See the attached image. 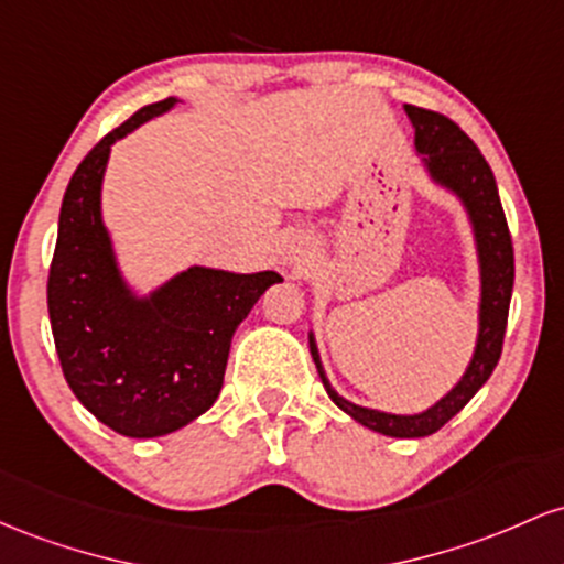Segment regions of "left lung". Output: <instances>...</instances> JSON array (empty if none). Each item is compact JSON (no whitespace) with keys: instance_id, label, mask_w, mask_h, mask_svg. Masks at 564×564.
Returning a JSON list of instances; mask_svg holds the SVG:
<instances>
[{"instance_id":"1","label":"left lung","mask_w":564,"mask_h":564,"mask_svg":"<svg viewBox=\"0 0 564 564\" xmlns=\"http://www.w3.org/2000/svg\"><path fill=\"white\" fill-rule=\"evenodd\" d=\"M404 111L413 119L415 149L426 156L429 173L434 175V181L453 188L464 199L466 210L471 215L474 234H477L479 263H482V306H479L477 349H474L469 370L451 394L442 397L426 413L391 415L359 408V404L338 397V391L325 378L312 335H308V349H312L316 372H319L327 394L344 413H349L354 421L378 434L413 440V436L440 432L455 413L466 408V402L482 389L490 372L496 370L503 349L506 322H509L511 288H514V245H511L496 178H492V170L485 162L482 151L445 113L421 109V106H404Z\"/></svg>"}]
</instances>
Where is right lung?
<instances>
[{"label": "right lung", "instance_id": "obj_1", "mask_svg": "<svg viewBox=\"0 0 564 564\" xmlns=\"http://www.w3.org/2000/svg\"><path fill=\"white\" fill-rule=\"evenodd\" d=\"M175 98L143 106L79 162L63 194L47 276V312L63 376L100 423L124 436H162L213 408L224 386L234 330L276 271L194 269L151 299H132L100 224V181L111 143Z\"/></svg>", "mask_w": 564, "mask_h": 564}]
</instances>
